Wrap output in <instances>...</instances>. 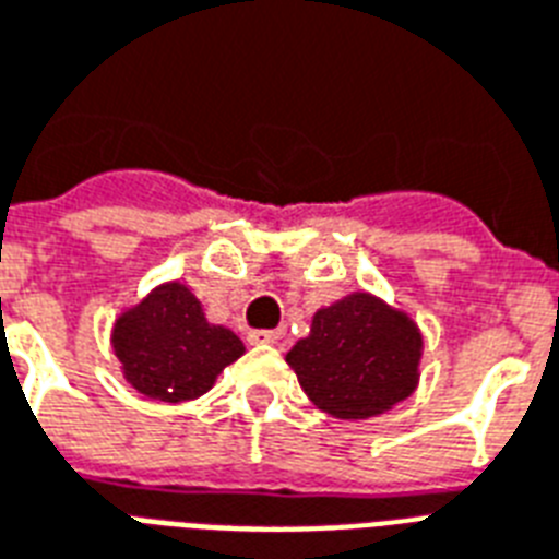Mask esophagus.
<instances>
[{"label": "esophagus", "mask_w": 559, "mask_h": 559, "mask_svg": "<svg viewBox=\"0 0 559 559\" xmlns=\"http://www.w3.org/2000/svg\"><path fill=\"white\" fill-rule=\"evenodd\" d=\"M281 330H252L249 333V344H261V347H266V344H278L281 342Z\"/></svg>", "instance_id": "1"}]
</instances>
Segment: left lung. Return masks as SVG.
I'll use <instances>...</instances> for the list:
<instances>
[{
	"label": "left lung",
	"mask_w": 559,
	"mask_h": 559,
	"mask_svg": "<svg viewBox=\"0 0 559 559\" xmlns=\"http://www.w3.org/2000/svg\"><path fill=\"white\" fill-rule=\"evenodd\" d=\"M419 358V326L405 312L353 293L312 316L287 365L312 405L335 419H367L411 396Z\"/></svg>",
	"instance_id": "8db88e82"
}]
</instances>
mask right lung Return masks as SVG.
<instances>
[{
	"instance_id": "add662e5",
	"label": "right lung",
	"mask_w": 559,
	"mask_h": 559,
	"mask_svg": "<svg viewBox=\"0 0 559 559\" xmlns=\"http://www.w3.org/2000/svg\"><path fill=\"white\" fill-rule=\"evenodd\" d=\"M111 342L131 388L160 402L203 396L217 373L243 356L238 335L209 324L183 284H163L122 312Z\"/></svg>"
}]
</instances>
